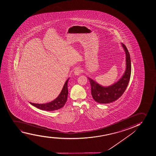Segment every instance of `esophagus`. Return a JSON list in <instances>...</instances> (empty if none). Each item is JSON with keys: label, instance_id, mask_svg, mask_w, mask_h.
<instances>
[{"label": "esophagus", "instance_id": "obj_1", "mask_svg": "<svg viewBox=\"0 0 156 156\" xmlns=\"http://www.w3.org/2000/svg\"><path fill=\"white\" fill-rule=\"evenodd\" d=\"M81 73V70L80 69H79V68H76V69L75 70V71H74V74H75L76 76L80 75Z\"/></svg>", "mask_w": 156, "mask_h": 156}]
</instances>
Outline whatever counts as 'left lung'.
Segmentation results:
<instances>
[{
  "label": "left lung",
  "instance_id": "8db88e82",
  "mask_svg": "<svg viewBox=\"0 0 156 156\" xmlns=\"http://www.w3.org/2000/svg\"><path fill=\"white\" fill-rule=\"evenodd\" d=\"M121 44L125 51L126 68L125 73L117 82L109 86L104 87L88 77L91 87L92 98L100 104H109L117 100L122 95L128 85L131 71L130 57L126 46L122 43Z\"/></svg>",
  "mask_w": 156,
  "mask_h": 156
}]
</instances>
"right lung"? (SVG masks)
I'll use <instances>...</instances> for the list:
<instances>
[{
	"label": "right lung",
	"instance_id": "add662e5",
	"mask_svg": "<svg viewBox=\"0 0 156 156\" xmlns=\"http://www.w3.org/2000/svg\"><path fill=\"white\" fill-rule=\"evenodd\" d=\"M69 78L66 80L62 88V91L57 98L51 102L46 104H38L30 102L31 105L35 106L38 109L46 111H54L59 109L65 105L67 100L68 90V81Z\"/></svg>",
	"mask_w": 156,
	"mask_h": 156
}]
</instances>
